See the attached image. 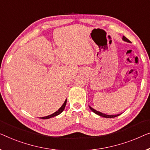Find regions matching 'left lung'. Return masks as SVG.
Segmentation results:
<instances>
[{
	"mask_svg": "<svg viewBox=\"0 0 150 150\" xmlns=\"http://www.w3.org/2000/svg\"><path fill=\"white\" fill-rule=\"evenodd\" d=\"M122 40H123V41H126V42H128V43H130L129 40H128L126 37H124V36H123V37H122ZM89 107H90V109H91V110L93 111L94 113H96V114L100 115V116H102V117H106V118H112V117H115L118 116V115H120V114H117V115H107V114H105V113H103L100 112V111H96V109H93V108H92V107H91L90 106H89Z\"/></svg>",
	"mask_w": 150,
	"mask_h": 150,
	"instance_id": "left-lung-1",
	"label": "left lung"
}]
</instances>
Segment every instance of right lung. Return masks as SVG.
I'll return each mask as SVG.
<instances>
[{"instance_id": "add662e5", "label": "right lung", "mask_w": 150, "mask_h": 150, "mask_svg": "<svg viewBox=\"0 0 150 150\" xmlns=\"http://www.w3.org/2000/svg\"><path fill=\"white\" fill-rule=\"evenodd\" d=\"M67 99H66V100H65L64 103H63V105H62V106H61L60 108L59 109L58 111H56V112L54 113H52V114H51V115H47V116L42 117H41V119H49V118H51V117H55V116H57V115H58L59 114H60V113H62L63 111H64V109L65 108V106H66V105H67Z\"/></svg>"}]
</instances>
